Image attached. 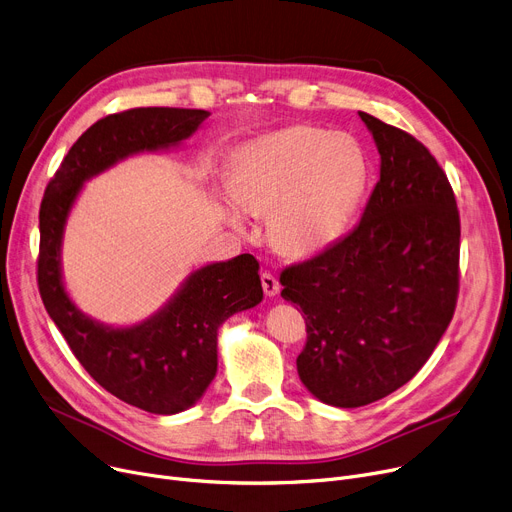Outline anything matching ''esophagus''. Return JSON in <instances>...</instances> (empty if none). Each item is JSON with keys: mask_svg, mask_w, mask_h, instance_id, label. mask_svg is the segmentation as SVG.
<instances>
[{"mask_svg": "<svg viewBox=\"0 0 512 512\" xmlns=\"http://www.w3.org/2000/svg\"><path fill=\"white\" fill-rule=\"evenodd\" d=\"M261 286H263V292L267 294V297H276V294L280 292V282L270 272L261 274Z\"/></svg>", "mask_w": 512, "mask_h": 512, "instance_id": "1", "label": "esophagus"}]
</instances>
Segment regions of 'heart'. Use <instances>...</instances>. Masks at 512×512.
Here are the masks:
<instances>
[{
  "mask_svg": "<svg viewBox=\"0 0 512 512\" xmlns=\"http://www.w3.org/2000/svg\"><path fill=\"white\" fill-rule=\"evenodd\" d=\"M367 184V157L353 137L307 124L286 126L234 153L222 209L238 232L249 228V215H267L272 247L301 259L340 240Z\"/></svg>",
  "mask_w": 512,
  "mask_h": 512,
  "instance_id": "b5f03b06",
  "label": "heart"
}]
</instances>
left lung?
Listing matches in <instances>:
<instances>
[{"mask_svg": "<svg viewBox=\"0 0 512 512\" xmlns=\"http://www.w3.org/2000/svg\"><path fill=\"white\" fill-rule=\"evenodd\" d=\"M380 153L361 224L282 272V299L307 315L299 378L321 402L380 400L432 357L459 294L461 222L436 157L405 130L359 112Z\"/></svg>", "mask_w": 512, "mask_h": 512, "instance_id": "obj_1", "label": "left lung"}]
</instances>
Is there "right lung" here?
<instances>
[{"mask_svg":"<svg viewBox=\"0 0 512 512\" xmlns=\"http://www.w3.org/2000/svg\"><path fill=\"white\" fill-rule=\"evenodd\" d=\"M207 118L205 110L137 107L95 122L47 184L39 213V290L53 324L101 388L155 415L191 409L205 394L218 373L222 324L263 299L259 261L245 253L201 265L153 315L110 326L70 299L62 272L64 232L85 182L128 157L182 147Z\"/></svg>","mask_w":512,"mask_h":512,"instance_id":"1","label":"right lung"}]
</instances>
